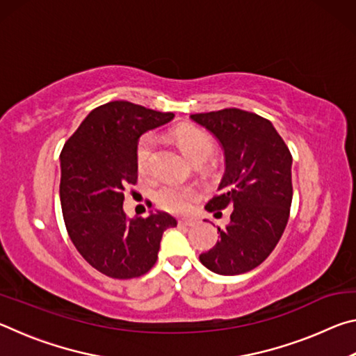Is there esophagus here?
Returning a JSON list of instances; mask_svg holds the SVG:
<instances>
[{"label":"esophagus","instance_id":"34e87169","mask_svg":"<svg viewBox=\"0 0 356 356\" xmlns=\"http://www.w3.org/2000/svg\"><path fill=\"white\" fill-rule=\"evenodd\" d=\"M195 225H196V221H195V220H185V218H182V220H179V226L191 227V226H195Z\"/></svg>","mask_w":356,"mask_h":356}]
</instances>
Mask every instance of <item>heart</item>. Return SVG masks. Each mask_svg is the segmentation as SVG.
Returning <instances> with one entry per match:
<instances>
[{"mask_svg": "<svg viewBox=\"0 0 356 356\" xmlns=\"http://www.w3.org/2000/svg\"><path fill=\"white\" fill-rule=\"evenodd\" d=\"M174 141L180 149V152L193 165H200L209 159L213 152V140L206 131L185 125L174 130ZM155 152V138L154 135H143L136 144V165L141 174H147L150 170ZM200 197V191L191 185H176L168 184L156 191V202L161 209L172 213H186L190 212L193 204Z\"/></svg>", "mask_w": 356, "mask_h": 356, "instance_id": "b5f03b06", "label": "heart"}]
</instances>
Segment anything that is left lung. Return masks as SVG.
<instances>
[{"label": "left lung", "mask_w": 356, "mask_h": 356, "mask_svg": "<svg viewBox=\"0 0 356 356\" xmlns=\"http://www.w3.org/2000/svg\"><path fill=\"white\" fill-rule=\"evenodd\" d=\"M225 150L220 195L207 212L232 207L231 222L200 261L210 272L240 275L270 256L284 232L292 204V155L270 120L238 108L191 114Z\"/></svg>", "instance_id": "obj_1"}]
</instances>
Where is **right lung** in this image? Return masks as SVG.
<instances>
[{"mask_svg":"<svg viewBox=\"0 0 356 356\" xmlns=\"http://www.w3.org/2000/svg\"><path fill=\"white\" fill-rule=\"evenodd\" d=\"M172 118L130 102H110L89 113L63 147L59 196L65 227L86 262L110 278L147 273L163 232L177 226L166 212L127 218L122 207L124 190L138 179L141 135Z\"/></svg>","mask_w":356,"mask_h":356,"instance_id":"obj_1","label":"right lung"}]
</instances>
